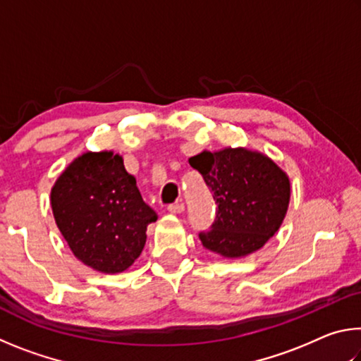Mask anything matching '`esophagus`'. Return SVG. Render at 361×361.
Listing matches in <instances>:
<instances>
[{
  "instance_id": "esophagus-1",
  "label": "esophagus",
  "mask_w": 361,
  "mask_h": 361,
  "mask_svg": "<svg viewBox=\"0 0 361 361\" xmlns=\"http://www.w3.org/2000/svg\"><path fill=\"white\" fill-rule=\"evenodd\" d=\"M167 210L170 212V213H183L185 212V204H181V202H176V204H170L169 207H167Z\"/></svg>"
}]
</instances>
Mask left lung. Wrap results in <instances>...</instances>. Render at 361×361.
<instances>
[{"mask_svg": "<svg viewBox=\"0 0 361 361\" xmlns=\"http://www.w3.org/2000/svg\"><path fill=\"white\" fill-rule=\"evenodd\" d=\"M218 205L202 245L224 258L256 252L276 234L290 204V178L271 157L247 148L202 151L189 157Z\"/></svg>", "mask_w": 361, "mask_h": 361, "instance_id": "obj_1", "label": "left lung"}]
</instances>
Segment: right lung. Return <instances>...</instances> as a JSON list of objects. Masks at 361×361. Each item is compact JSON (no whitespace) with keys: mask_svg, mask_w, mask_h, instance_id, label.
<instances>
[{"mask_svg":"<svg viewBox=\"0 0 361 361\" xmlns=\"http://www.w3.org/2000/svg\"><path fill=\"white\" fill-rule=\"evenodd\" d=\"M51 207L73 255L103 274L130 267L145 247L146 228L157 219L113 151L76 157L54 185Z\"/></svg>","mask_w":361,"mask_h":361,"instance_id":"add662e5","label":"right lung"}]
</instances>
